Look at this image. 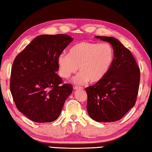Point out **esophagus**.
Returning <instances> with one entry per match:
<instances>
[{
    "instance_id": "obj_1",
    "label": "esophagus",
    "mask_w": 152,
    "mask_h": 152,
    "mask_svg": "<svg viewBox=\"0 0 152 152\" xmlns=\"http://www.w3.org/2000/svg\"><path fill=\"white\" fill-rule=\"evenodd\" d=\"M74 89L75 90L77 89H83L82 87H80V86H75V87H74Z\"/></svg>"
}]
</instances>
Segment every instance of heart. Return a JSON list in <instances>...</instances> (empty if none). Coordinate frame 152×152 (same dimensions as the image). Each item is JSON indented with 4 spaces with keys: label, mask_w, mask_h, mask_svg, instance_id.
Segmentation results:
<instances>
[{
    "label": "heart",
    "mask_w": 152,
    "mask_h": 152,
    "mask_svg": "<svg viewBox=\"0 0 152 152\" xmlns=\"http://www.w3.org/2000/svg\"><path fill=\"white\" fill-rule=\"evenodd\" d=\"M114 49L109 44L80 42L70 48L69 54H61L57 63L59 74L64 78H69L80 72L74 78L76 84L89 82L96 83L107 74L114 60Z\"/></svg>",
    "instance_id": "heart-1"
}]
</instances>
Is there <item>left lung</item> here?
<instances>
[{
    "label": "left lung",
    "instance_id": "8db88e82",
    "mask_svg": "<svg viewBox=\"0 0 152 152\" xmlns=\"http://www.w3.org/2000/svg\"><path fill=\"white\" fill-rule=\"evenodd\" d=\"M96 37L109 42L115 55L104 78L85 89L87 112L96 121H116L135 104L139 89L140 69L130 51L118 39L104 36Z\"/></svg>",
    "mask_w": 152,
    "mask_h": 152
}]
</instances>
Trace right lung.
I'll return each mask as SVG.
<instances>
[{"label":"right lung","mask_w":152,"mask_h":152,"mask_svg":"<svg viewBox=\"0 0 152 152\" xmlns=\"http://www.w3.org/2000/svg\"><path fill=\"white\" fill-rule=\"evenodd\" d=\"M72 39L63 34L37 36L15 58L10 91L18 110L33 121L56 120L72 93V85L56 74L58 57Z\"/></svg>","instance_id":"right-lung-1"}]
</instances>
